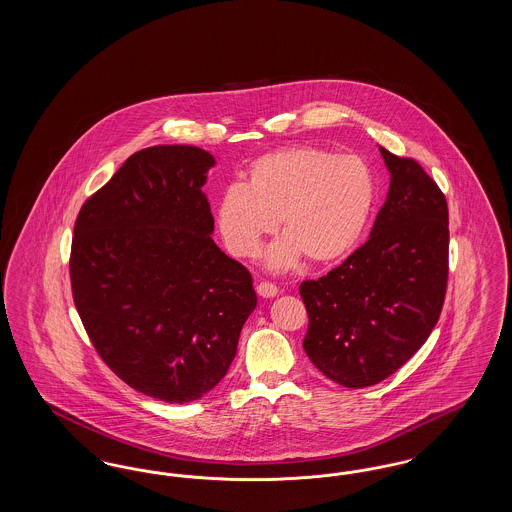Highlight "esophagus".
<instances>
[{"instance_id": "34e87169", "label": "esophagus", "mask_w": 512, "mask_h": 512, "mask_svg": "<svg viewBox=\"0 0 512 512\" xmlns=\"http://www.w3.org/2000/svg\"><path fill=\"white\" fill-rule=\"evenodd\" d=\"M257 293H259L261 297L270 299V297H276V295H278V288H276L274 284H270V282H259V284H257Z\"/></svg>"}]
</instances>
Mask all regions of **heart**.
I'll use <instances>...</instances> for the list:
<instances>
[{
  "mask_svg": "<svg viewBox=\"0 0 512 512\" xmlns=\"http://www.w3.org/2000/svg\"><path fill=\"white\" fill-rule=\"evenodd\" d=\"M374 203L376 176L363 157L282 147L255 159L245 184L222 192L217 228L232 255L253 259L280 219L284 236L270 247L268 268L288 270L303 257L330 265L359 244Z\"/></svg>",
  "mask_w": 512,
  "mask_h": 512,
  "instance_id": "1",
  "label": "heart"
}]
</instances>
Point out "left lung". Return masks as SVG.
I'll return each instance as SVG.
<instances>
[{"label":"left lung","mask_w":512,"mask_h":512,"mask_svg":"<svg viewBox=\"0 0 512 512\" xmlns=\"http://www.w3.org/2000/svg\"><path fill=\"white\" fill-rule=\"evenodd\" d=\"M380 153L390 190L370 238L343 265L299 286L307 357L355 390L386 380L428 340L449 272L445 195L414 159Z\"/></svg>","instance_id":"8db88e82"}]
</instances>
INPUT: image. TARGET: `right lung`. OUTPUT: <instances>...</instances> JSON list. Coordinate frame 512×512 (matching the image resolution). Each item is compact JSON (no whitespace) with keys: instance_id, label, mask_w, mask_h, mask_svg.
Returning <instances> with one entry per match:
<instances>
[{"instance_id":"1","label":"right lung","mask_w":512,"mask_h":512,"mask_svg":"<svg viewBox=\"0 0 512 512\" xmlns=\"http://www.w3.org/2000/svg\"><path fill=\"white\" fill-rule=\"evenodd\" d=\"M215 157L194 146L130 155L80 209L71 284L99 357L167 403L213 390L257 307L249 270L213 242L203 186Z\"/></svg>"}]
</instances>
